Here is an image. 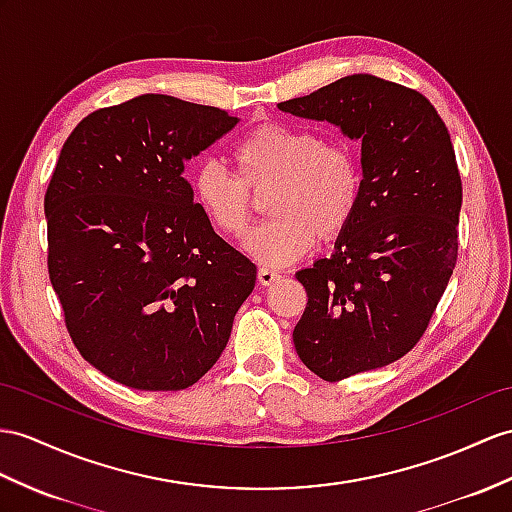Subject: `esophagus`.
I'll return each mask as SVG.
<instances>
[{"label":"esophagus","instance_id":"34e87169","mask_svg":"<svg viewBox=\"0 0 512 512\" xmlns=\"http://www.w3.org/2000/svg\"><path fill=\"white\" fill-rule=\"evenodd\" d=\"M278 278H280V273H276V271L265 269V267L258 269V282L263 284V286H271Z\"/></svg>","mask_w":512,"mask_h":512}]
</instances>
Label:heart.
<instances>
[{
    "mask_svg": "<svg viewBox=\"0 0 512 512\" xmlns=\"http://www.w3.org/2000/svg\"><path fill=\"white\" fill-rule=\"evenodd\" d=\"M232 158L236 176L217 160L199 162L189 180L193 202L221 234L241 236L252 217L249 193L269 186L273 217L245 241L247 252L267 267L295 263L317 239H339L358 213L363 171L343 143H323L313 130L267 121L234 145Z\"/></svg>",
    "mask_w": 512,
    "mask_h": 512,
    "instance_id": "obj_1",
    "label": "heart"
}]
</instances>
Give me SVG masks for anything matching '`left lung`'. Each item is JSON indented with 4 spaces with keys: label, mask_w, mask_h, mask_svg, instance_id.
<instances>
[{
    "label": "left lung",
    "mask_w": 512,
    "mask_h": 512,
    "mask_svg": "<svg viewBox=\"0 0 512 512\" xmlns=\"http://www.w3.org/2000/svg\"><path fill=\"white\" fill-rule=\"evenodd\" d=\"M360 141L363 195L330 258L295 273L308 304L293 330L328 382L391 365L426 332L458 256L463 184L443 119L421 93L369 73L280 102Z\"/></svg>",
    "instance_id": "1"
}]
</instances>
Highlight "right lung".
<instances>
[{"instance_id": "obj_1", "label": "right lung", "mask_w": 512, "mask_h": 512, "mask_svg": "<svg viewBox=\"0 0 512 512\" xmlns=\"http://www.w3.org/2000/svg\"><path fill=\"white\" fill-rule=\"evenodd\" d=\"M239 119L147 93L84 117L45 193L49 280L73 345L119 384L189 389L226 350L256 265L193 202L184 162Z\"/></svg>"}]
</instances>
